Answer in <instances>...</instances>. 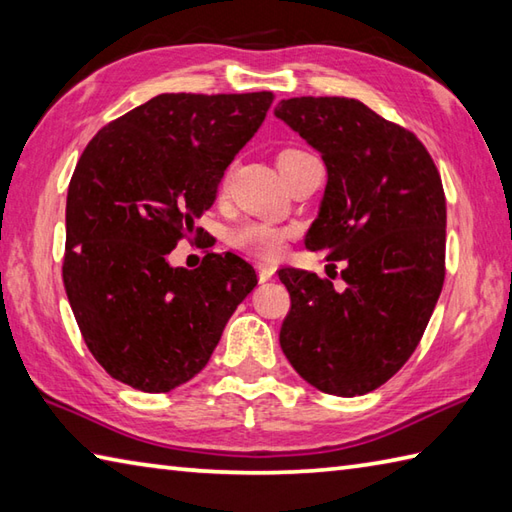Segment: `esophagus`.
I'll use <instances>...</instances> for the list:
<instances>
[{
  "mask_svg": "<svg viewBox=\"0 0 512 512\" xmlns=\"http://www.w3.org/2000/svg\"><path fill=\"white\" fill-rule=\"evenodd\" d=\"M256 271H258L260 283H267V280H271V276L276 274V267L271 263H256Z\"/></svg>",
  "mask_w": 512,
  "mask_h": 512,
  "instance_id": "1",
  "label": "esophagus"
}]
</instances>
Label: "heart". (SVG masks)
<instances>
[{
  "label": "heart",
  "instance_id": "obj_1",
  "mask_svg": "<svg viewBox=\"0 0 512 512\" xmlns=\"http://www.w3.org/2000/svg\"><path fill=\"white\" fill-rule=\"evenodd\" d=\"M302 156H309V154L302 150H296V148L283 150L278 154V170L287 163H294L296 159H302ZM232 243L247 249V252L258 254V256H276L280 252V247H283V243H285V232L271 223L245 221L232 232Z\"/></svg>",
  "mask_w": 512,
  "mask_h": 512
}]
</instances>
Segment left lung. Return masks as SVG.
<instances>
[{
  "instance_id": "obj_1",
  "label": "left lung",
  "mask_w": 512,
  "mask_h": 512,
  "mask_svg": "<svg viewBox=\"0 0 512 512\" xmlns=\"http://www.w3.org/2000/svg\"><path fill=\"white\" fill-rule=\"evenodd\" d=\"M274 114L320 152L327 168L305 247L344 263L340 291L314 271H278L291 296L280 347L311 387L340 398L364 395L411 358L440 298V172L413 132L362 101L296 97L280 101Z\"/></svg>"
}]
</instances>
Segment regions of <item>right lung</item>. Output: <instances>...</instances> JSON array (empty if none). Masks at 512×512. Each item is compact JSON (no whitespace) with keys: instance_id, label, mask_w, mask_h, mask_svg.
<instances>
[{"instance_id":"1","label":"right lung","mask_w":512,"mask_h":512,"mask_svg":"<svg viewBox=\"0 0 512 512\" xmlns=\"http://www.w3.org/2000/svg\"><path fill=\"white\" fill-rule=\"evenodd\" d=\"M274 95H159L101 128L66 201L64 287L81 336L114 380L145 393L201 371L256 287L236 254L198 269L168 254L210 210L227 165L263 125Z\"/></svg>"}]
</instances>
